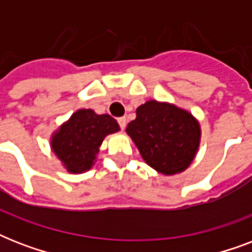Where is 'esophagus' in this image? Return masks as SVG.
<instances>
[{
	"label": "esophagus",
	"mask_w": 252,
	"mask_h": 252,
	"mask_svg": "<svg viewBox=\"0 0 252 252\" xmlns=\"http://www.w3.org/2000/svg\"><path fill=\"white\" fill-rule=\"evenodd\" d=\"M118 123H119V126H120V128H122L123 130L126 129V118H119Z\"/></svg>",
	"instance_id": "34e87169"
}]
</instances>
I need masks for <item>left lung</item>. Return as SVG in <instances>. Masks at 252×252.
I'll return each instance as SVG.
<instances>
[{
    "instance_id": "obj_1",
    "label": "left lung",
    "mask_w": 252,
    "mask_h": 252,
    "mask_svg": "<svg viewBox=\"0 0 252 252\" xmlns=\"http://www.w3.org/2000/svg\"><path fill=\"white\" fill-rule=\"evenodd\" d=\"M126 130L142 159L163 175L186 171L201 141L200 123L189 111L154 99L138 107Z\"/></svg>"
}]
</instances>
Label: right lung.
I'll return each mask as SVG.
<instances>
[{"label":"right lung","mask_w":252,"mask_h":252,"mask_svg":"<svg viewBox=\"0 0 252 252\" xmlns=\"http://www.w3.org/2000/svg\"><path fill=\"white\" fill-rule=\"evenodd\" d=\"M119 130L118 122L108 114L81 108L53 132L49 145L66 171L81 174L94 166L106 136Z\"/></svg>","instance_id":"1"}]
</instances>
